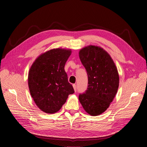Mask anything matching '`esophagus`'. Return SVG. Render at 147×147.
Here are the masks:
<instances>
[{"mask_svg": "<svg viewBox=\"0 0 147 147\" xmlns=\"http://www.w3.org/2000/svg\"><path fill=\"white\" fill-rule=\"evenodd\" d=\"M73 88H74V92H76V91H77V87H76V84H73Z\"/></svg>", "mask_w": 147, "mask_h": 147, "instance_id": "34e87169", "label": "esophagus"}]
</instances>
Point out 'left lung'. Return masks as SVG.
<instances>
[{
  "mask_svg": "<svg viewBox=\"0 0 147 147\" xmlns=\"http://www.w3.org/2000/svg\"><path fill=\"white\" fill-rule=\"evenodd\" d=\"M79 56L88 81V88L79 95V100L87 113L100 115L107 110L117 92V69L108 53L98 47H86Z\"/></svg>",
  "mask_w": 147,
  "mask_h": 147,
  "instance_id": "8db88e82",
  "label": "left lung"
}]
</instances>
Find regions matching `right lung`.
<instances>
[{
    "instance_id": "add662e5",
    "label": "right lung",
    "mask_w": 147,
    "mask_h": 147,
    "mask_svg": "<svg viewBox=\"0 0 147 147\" xmlns=\"http://www.w3.org/2000/svg\"><path fill=\"white\" fill-rule=\"evenodd\" d=\"M71 50L55 49L40 55L31 67L28 86L33 100L43 112L55 113L74 90L64 70Z\"/></svg>"
}]
</instances>
